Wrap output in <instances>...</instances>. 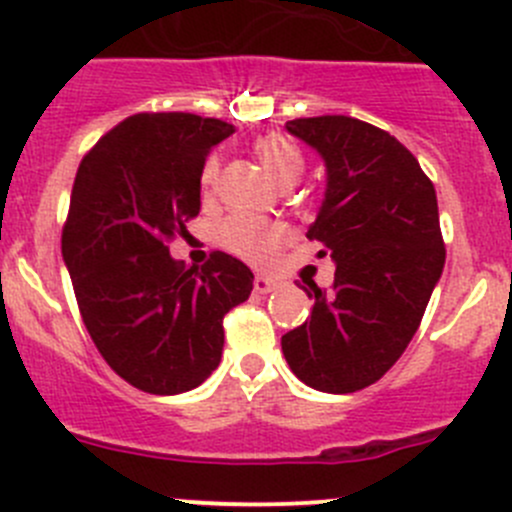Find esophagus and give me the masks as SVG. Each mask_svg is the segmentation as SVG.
I'll return each instance as SVG.
<instances>
[{
    "mask_svg": "<svg viewBox=\"0 0 512 512\" xmlns=\"http://www.w3.org/2000/svg\"><path fill=\"white\" fill-rule=\"evenodd\" d=\"M277 287H280V282H277L275 277H267V275H257L255 277V292L270 294V292H275Z\"/></svg>",
    "mask_w": 512,
    "mask_h": 512,
    "instance_id": "1",
    "label": "esophagus"
}]
</instances>
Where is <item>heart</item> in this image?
Instances as JSON below:
<instances>
[{
    "mask_svg": "<svg viewBox=\"0 0 512 512\" xmlns=\"http://www.w3.org/2000/svg\"><path fill=\"white\" fill-rule=\"evenodd\" d=\"M255 153L267 168V173L277 180V183H294L302 175L304 160L299 156L297 148L287 141L285 136H262L255 141ZM220 173L218 156H210L205 160L203 170H200V185L203 193L210 195L215 188V180ZM287 240V230L280 223L260 218V215L250 213H235L218 227V242L225 247L230 255L240 257V260L252 262V265H262L270 260L282 242Z\"/></svg>",
    "mask_w": 512,
    "mask_h": 512,
    "instance_id": "b5f03b06",
    "label": "heart"
}]
</instances>
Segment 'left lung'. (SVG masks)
Returning a JSON list of instances; mask_svg holds the SVG:
<instances>
[{"instance_id": "8db88e82", "label": "left lung", "mask_w": 512, "mask_h": 512, "mask_svg": "<svg viewBox=\"0 0 512 512\" xmlns=\"http://www.w3.org/2000/svg\"><path fill=\"white\" fill-rule=\"evenodd\" d=\"M285 128L327 168L307 237L337 270L329 289H304L314 297L312 314L282 337V352L307 386L352 394L404 354L441 280L436 190L409 148L359 118H294Z\"/></svg>"}]
</instances>
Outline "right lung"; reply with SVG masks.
<instances>
[{
    "label": "right lung",
    "mask_w": 512,
    "mask_h": 512,
    "mask_svg": "<svg viewBox=\"0 0 512 512\" xmlns=\"http://www.w3.org/2000/svg\"><path fill=\"white\" fill-rule=\"evenodd\" d=\"M235 126L195 113H138L118 123L76 170L61 255L96 349L121 379L173 396L220 364L223 317L255 275L215 250L183 270L168 240L200 213V170Z\"/></svg>",
    "instance_id": "right-lung-1"
}]
</instances>
